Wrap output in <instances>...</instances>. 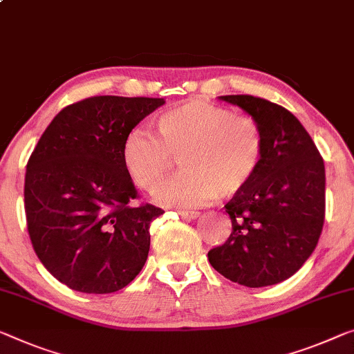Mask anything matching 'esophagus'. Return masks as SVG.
Wrapping results in <instances>:
<instances>
[{"instance_id":"obj_1","label":"esophagus","mask_w":354,"mask_h":354,"mask_svg":"<svg viewBox=\"0 0 354 354\" xmlns=\"http://www.w3.org/2000/svg\"><path fill=\"white\" fill-rule=\"evenodd\" d=\"M178 214L185 216V218H189V220H196V218H199V216H201V212H194V210H180Z\"/></svg>"}]
</instances>
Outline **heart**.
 <instances>
[{"label":"heart","mask_w":354,"mask_h":354,"mask_svg":"<svg viewBox=\"0 0 354 354\" xmlns=\"http://www.w3.org/2000/svg\"><path fill=\"white\" fill-rule=\"evenodd\" d=\"M156 136L134 128L122 145L124 171L139 188L153 192L180 156L182 172L156 193L169 207H199L241 193L257 176L264 133L248 115L204 100H188L155 117Z\"/></svg>","instance_id":"b5f03b06"}]
</instances>
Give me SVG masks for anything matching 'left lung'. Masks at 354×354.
<instances>
[{"instance_id":"8db88e82","label":"left lung","mask_w":354,"mask_h":354,"mask_svg":"<svg viewBox=\"0 0 354 354\" xmlns=\"http://www.w3.org/2000/svg\"><path fill=\"white\" fill-rule=\"evenodd\" d=\"M261 124L259 171L225 209L232 221L227 241L209 252L216 272L234 283H280L302 268L322 236L326 210L324 162L290 111L250 95L220 96Z\"/></svg>"}]
</instances>
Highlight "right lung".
<instances>
[{
  "label": "right lung",
  "mask_w": 354,
  "mask_h": 354,
  "mask_svg": "<svg viewBox=\"0 0 354 354\" xmlns=\"http://www.w3.org/2000/svg\"><path fill=\"white\" fill-rule=\"evenodd\" d=\"M162 97L93 96L64 107L35 147L25 174L26 226L44 268L71 290L115 292L142 270L150 223L165 214L131 204L122 161L127 134Z\"/></svg>",
  "instance_id": "add662e5"
}]
</instances>
